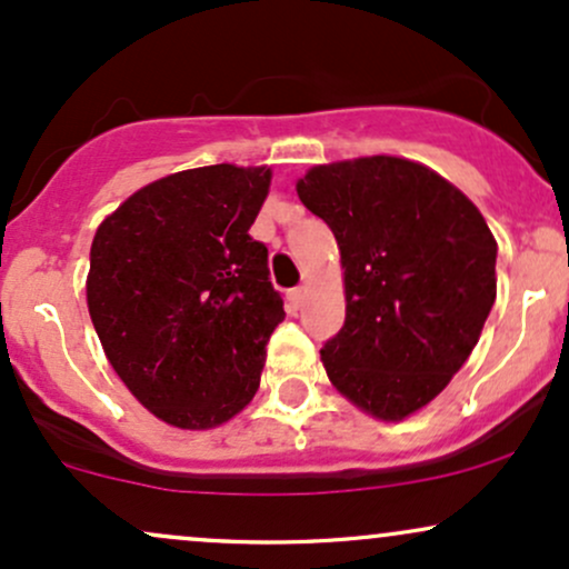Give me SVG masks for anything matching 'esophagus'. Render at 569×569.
Instances as JSON below:
<instances>
[{
    "label": "esophagus",
    "instance_id": "34e87169",
    "mask_svg": "<svg viewBox=\"0 0 569 569\" xmlns=\"http://www.w3.org/2000/svg\"><path fill=\"white\" fill-rule=\"evenodd\" d=\"M305 297H307V289H305V286H297V289H291L289 293H286V302H289V310H291V312L302 310Z\"/></svg>",
    "mask_w": 569,
    "mask_h": 569
}]
</instances>
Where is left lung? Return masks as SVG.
<instances>
[{"mask_svg": "<svg viewBox=\"0 0 569 569\" xmlns=\"http://www.w3.org/2000/svg\"><path fill=\"white\" fill-rule=\"evenodd\" d=\"M299 200L335 232L345 326L321 348L345 398L403 420L447 388L495 305L498 243L460 189L403 158L316 166Z\"/></svg>", "mask_w": 569, "mask_h": 569, "instance_id": "1", "label": "left lung"}]
</instances>
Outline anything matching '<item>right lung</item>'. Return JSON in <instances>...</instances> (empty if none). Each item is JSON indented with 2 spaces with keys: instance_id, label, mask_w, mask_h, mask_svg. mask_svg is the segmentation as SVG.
Returning <instances> with one entry per match:
<instances>
[{
  "instance_id": "right-lung-1",
  "label": "right lung",
  "mask_w": 569,
  "mask_h": 569,
  "mask_svg": "<svg viewBox=\"0 0 569 569\" xmlns=\"http://www.w3.org/2000/svg\"><path fill=\"white\" fill-rule=\"evenodd\" d=\"M270 168L206 166L152 181L101 221L88 310L128 390L162 422L208 430L257 393L283 321L251 230Z\"/></svg>"
}]
</instances>
